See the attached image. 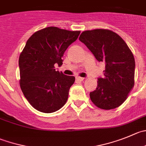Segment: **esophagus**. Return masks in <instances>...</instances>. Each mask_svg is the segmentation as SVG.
I'll use <instances>...</instances> for the list:
<instances>
[{"mask_svg":"<svg viewBox=\"0 0 146 146\" xmlns=\"http://www.w3.org/2000/svg\"><path fill=\"white\" fill-rule=\"evenodd\" d=\"M76 79H77L78 81H83L84 78H83V77H76Z\"/></svg>","mask_w":146,"mask_h":146,"instance_id":"esophagus-1","label":"esophagus"}]
</instances>
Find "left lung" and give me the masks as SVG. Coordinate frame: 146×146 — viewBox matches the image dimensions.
<instances>
[{
    "mask_svg": "<svg viewBox=\"0 0 146 146\" xmlns=\"http://www.w3.org/2000/svg\"><path fill=\"white\" fill-rule=\"evenodd\" d=\"M98 62L105 64L103 78L90 93L92 102L103 110L115 109L127 99L134 86L135 59L124 40L108 29L83 31L79 38Z\"/></svg>",
    "mask_w": 146,
    "mask_h": 146,
    "instance_id": "obj_1",
    "label": "left lung"
}]
</instances>
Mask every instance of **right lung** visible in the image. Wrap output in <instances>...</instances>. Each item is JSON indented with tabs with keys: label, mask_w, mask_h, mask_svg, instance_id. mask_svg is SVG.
Segmentation results:
<instances>
[{
	"label": "right lung",
	"mask_w": 146,
	"mask_h": 146,
	"mask_svg": "<svg viewBox=\"0 0 146 146\" xmlns=\"http://www.w3.org/2000/svg\"><path fill=\"white\" fill-rule=\"evenodd\" d=\"M80 34V31L50 26L28 39L19 56L20 87L26 100L37 110L51 113L66 103L75 77L56 71L54 66H62L64 51Z\"/></svg>",
	"instance_id": "add662e5"
}]
</instances>
